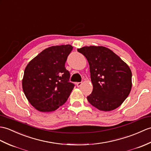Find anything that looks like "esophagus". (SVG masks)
I'll use <instances>...</instances> for the list:
<instances>
[{"label": "esophagus", "mask_w": 151, "mask_h": 151, "mask_svg": "<svg viewBox=\"0 0 151 151\" xmlns=\"http://www.w3.org/2000/svg\"><path fill=\"white\" fill-rule=\"evenodd\" d=\"M82 82H78V83H76V86L78 87H80V86H82Z\"/></svg>", "instance_id": "1"}]
</instances>
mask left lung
<instances>
[{"label":"left lung","mask_w":151,"mask_h":151,"mask_svg":"<svg viewBox=\"0 0 151 151\" xmlns=\"http://www.w3.org/2000/svg\"><path fill=\"white\" fill-rule=\"evenodd\" d=\"M89 64L93 92L87 100L98 109L111 111L120 106L132 87V72L128 65L104 46H84L77 50Z\"/></svg>","instance_id":"left-lung-1"}]
</instances>
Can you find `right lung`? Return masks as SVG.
I'll list each match as a JSON object with an SVG mask.
<instances>
[{
  "label": "right lung",
  "mask_w": 151,
  "mask_h": 151,
  "mask_svg": "<svg viewBox=\"0 0 151 151\" xmlns=\"http://www.w3.org/2000/svg\"><path fill=\"white\" fill-rule=\"evenodd\" d=\"M69 44L45 49L28 63L22 89L27 100L40 112L54 111L62 106L74 88L65 63L73 50Z\"/></svg>",
  "instance_id": "obj_1"
}]
</instances>
